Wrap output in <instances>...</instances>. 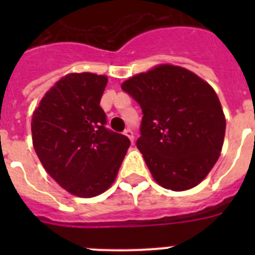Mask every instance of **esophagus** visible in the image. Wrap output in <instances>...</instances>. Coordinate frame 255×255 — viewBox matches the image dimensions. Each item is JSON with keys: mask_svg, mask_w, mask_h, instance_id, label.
I'll return each mask as SVG.
<instances>
[{"mask_svg": "<svg viewBox=\"0 0 255 255\" xmlns=\"http://www.w3.org/2000/svg\"><path fill=\"white\" fill-rule=\"evenodd\" d=\"M124 134L126 135V136H128V138L130 139V141H131V143H134V134H132V131L130 129H126L125 131H124Z\"/></svg>", "mask_w": 255, "mask_h": 255, "instance_id": "1", "label": "esophagus"}]
</instances>
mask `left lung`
Segmentation results:
<instances>
[{"instance_id": "obj_1", "label": "left lung", "mask_w": 255, "mask_h": 255, "mask_svg": "<svg viewBox=\"0 0 255 255\" xmlns=\"http://www.w3.org/2000/svg\"><path fill=\"white\" fill-rule=\"evenodd\" d=\"M143 110L136 147L155 182L184 191L217 162L226 119L215 89L188 69L161 64L121 85Z\"/></svg>"}]
</instances>
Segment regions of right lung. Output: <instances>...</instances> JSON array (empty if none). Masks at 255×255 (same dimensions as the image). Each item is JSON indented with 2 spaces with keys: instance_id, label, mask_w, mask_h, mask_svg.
Masks as SVG:
<instances>
[{
  "instance_id": "add662e5",
  "label": "right lung",
  "mask_w": 255,
  "mask_h": 255,
  "mask_svg": "<svg viewBox=\"0 0 255 255\" xmlns=\"http://www.w3.org/2000/svg\"><path fill=\"white\" fill-rule=\"evenodd\" d=\"M107 76L71 73L40 100L31 117L33 147L61 188L79 198L102 194L114 184L130 140L105 128L100 102Z\"/></svg>"
}]
</instances>
